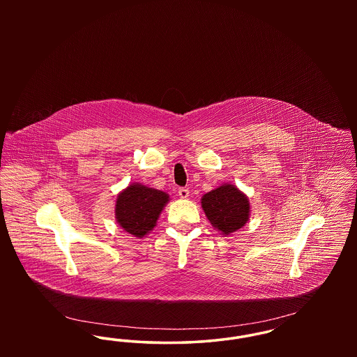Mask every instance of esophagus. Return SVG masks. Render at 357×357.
<instances>
[{
	"label": "esophagus",
	"instance_id": "34e87169",
	"mask_svg": "<svg viewBox=\"0 0 357 357\" xmlns=\"http://www.w3.org/2000/svg\"><path fill=\"white\" fill-rule=\"evenodd\" d=\"M178 194H179V197H181V198L186 199V198H188V194H190V191H188L187 188H183V187H182V188H179V190H178Z\"/></svg>",
	"mask_w": 357,
	"mask_h": 357
}]
</instances>
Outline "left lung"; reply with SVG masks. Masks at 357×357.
Segmentation results:
<instances>
[{"label":"left lung","mask_w":357,"mask_h":357,"mask_svg":"<svg viewBox=\"0 0 357 357\" xmlns=\"http://www.w3.org/2000/svg\"><path fill=\"white\" fill-rule=\"evenodd\" d=\"M201 204L211 226L223 236L243 227L250 217L249 198L234 185L225 183L206 192Z\"/></svg>","instance_id":"left-lung-1"}]
</instances>
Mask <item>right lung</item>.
<instances>
[{"label":"right lung","instance_id":"obj_1","mask_svg":"<svg viewBox=\"0 0 357 357\" xmlns=\"http://www.w3.org/2000/svg\"><path fill=\"white\" fill-rule=\"evenodd\" d=\"M170 201L169 194L142 183H131L120 191L115 204V218L120 227L136 238L147 236Z\"/></svg>","mask_w":357,"mask_h":357}]
</instances>
